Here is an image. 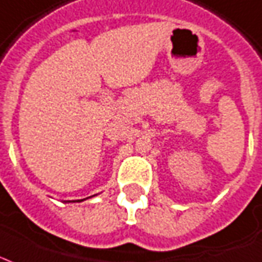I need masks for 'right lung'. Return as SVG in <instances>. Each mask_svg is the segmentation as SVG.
<instances>
[{"mask_svg": "<svg viewBox=\"0 0 262 262\" xmlns=\"http://www.w3.org/2000/svg\"><path fill=\"white\" fill-rule=\"evenodd\" d=\"M82 201H85V199H78L77 202H82Z\"/></svg>", "mask_w": 262, "mask_h": 262, "instance_id": "right-lung-1", "label": "right lung"}]
</instances>
